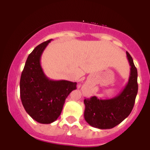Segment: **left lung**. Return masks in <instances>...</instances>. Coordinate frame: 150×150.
Segmentation results:
<instances>
[{
	"label": "left lung",
	"instance_id": "1",
	"mask_svg": "<svg viewBox=\"0 0 150 150\" xmlns=\"http://www.w3.org/2000/svg\"><path fill=\"white\" fill-rule=\"evenodd\" d=\"M130 68V76L126 86L116 97L99 99L96 96L85 99V120L94 128L110 129L126 119L132 112L138 90L137 71L133 59L126 52Z\"/></svg>",
	"mask_w": 150,
	"mask_h": 150
}]
</instances>
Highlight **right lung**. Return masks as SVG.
<instances>
[{
	"label": "right lung",
	"instance_id": "1",
	"mask_svg": "<svg viewBox=\"0 0 150 150\" xmlns=\"http://www.w3.org/2000/svg\"><path fill=\"white\" fill-rule=\"evenodd\" d=\"M51 40L36 46L28 57L20 79L22 105L33 120L41 124H50L59 118L65 99L76 83L52 80L45 75L40 64L41 55Z\"/></svg>",
	"mask_w": 150,
	"mask_h": 150
}]
</instances>
